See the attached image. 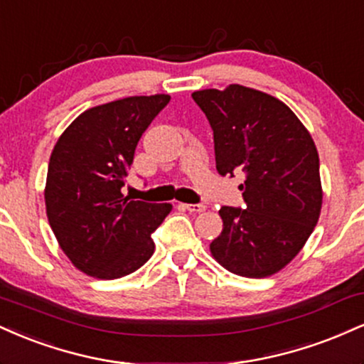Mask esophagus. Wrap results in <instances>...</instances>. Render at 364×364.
Here are the masks:
<instances>
[{
	"instance_id": "obj_1",
	"label": "esophagus",
	"mask_w": 364,
	"mask_h": 364,
	"mask_svg": "<svg viewBox=\"0 0 364 364\" xmlns=\"http://www.w3.org/2000/svg\"><path fill=\"white\" fill-rule=\"evenodd\" d=\"M183 209L191 213H203L206 211V204H182Z\"/></svg>"
}]
</instances>
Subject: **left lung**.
<instances>
[{"label":"left lung","mask_w":364,"mask_h":364,"mask_svg":"<svg viewBox=\"0 0 364 364\" xmlns=\"http://www.w3.org/2000/svg\"><path fill=\"white\" fill-rule=\"evenodd\" d=\"M215 136L220 175L245 172L247 209L223 206L211 255L226 271L267 277L296 257L322 209L318 151L288 105L259 90L230 85L192 93Z\"/></svg>","instance_id":"obj_1"}]
</instances>
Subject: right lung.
I'll list each match as a JSON object with an SVG mask.
<instances>
[{
    "label": "right lung",
    "instance_id": "add662e5",
    "mask_svg": "<svg viewBox=\"0 0 364 364\" xmlns=\"http://www.w3.org/2000/svg\"><path fill=\"white\" fill-rule=\"evenodd\" d=\"M170 95L127 97L92 107L59 136L46 181L50 228L76 269L97 279L138 271L155 252L151 233L172 204L124 198L134 149Z\"/></svg>",
    "mask_w": 364,
    "mask_h": 364
}]
</instances>
